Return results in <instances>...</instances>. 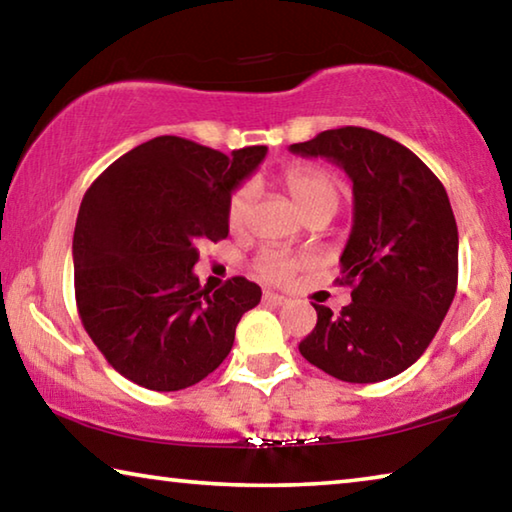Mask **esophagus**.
<instances>
[{"mask_svg":"<svg viewBox=\"0 0 512 512\" xmlns=\"http://www.w3.org/2000/svg\"><path fill=\"white\" fill-rule=\"evenodd\" d=\"M264 302H266V305H275V307H282V305H287V302H289V298H287V296H282V293H273V291H266V293H264Z\"/></svg>","mask_w":512,"mask_h":512,"instance_id":"obj_1","label":"esophagus"}]
</instances>
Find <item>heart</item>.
<instances>
[{"mask_svg": "<svg viewBox=\"0 0 512 512\" xmlns=\"http://www.w3.org/2000/svg\"><path fill=\"white\" fill-rule=\"evenodd\" d=\"M282 185L291 194L293 201L307 216L318 212H336L341 203V187L327 171L318 167H289L282 171ZM255 201V187L244 183L232 192L228 201V225L232 230L244 228L250 214V207ZM305 264L302 259L291 257L282 250H262L255 259V271L268 282H287L296 275L298 268Z\"/></svg>", "mask_w": 512, "mask_h": 512, "instance_id": "heart-1", "label": "heart"}]
</instances>
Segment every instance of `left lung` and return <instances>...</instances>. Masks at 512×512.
<instances>
[{
  "label": "left lung",
  "instance_id": "8db88e82",
  "mask_svg": "<svg viewBox=\"0 0 512 512\" xmlns=\"http://www.w3.org/2000/svg\"><path fill=\"white\" fill-rule=\"evenodd\" d=\"M302 158H327L352 180L354 221L341 255L352 302L318 320L300 354L350 384L400 375L429 348L458 284V228L447 192L418 155L359 126L291 144Z\"/></svg>",
  "mask_w": 512,
  "mask_h": 512
}]
</instances>
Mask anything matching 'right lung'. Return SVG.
<instances>
[{"label": "right lung", "mask_w": 512, "mask_h": 512, "mask_svg": "<svg viewBox=\"0 0 512 512\" xmlns=\"http://www.w3.org/2000/svg\"><path fill=\"white\" fill-rule=\"evenodd\" d=\"M266 146L225 155L162 135L121 155L83 196L74 228L81 323L119 375L149 391H180L221 366L262 289L194 275L198 246L228 237V201Z\"/></svg>", "instance_id": "right-lung-1"}]
</instances>
